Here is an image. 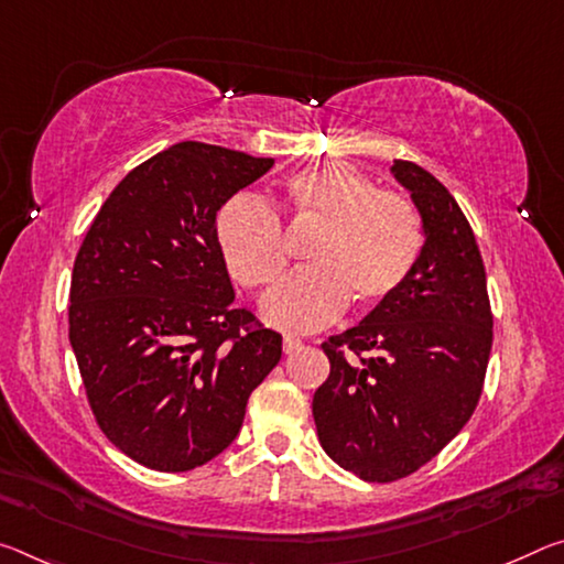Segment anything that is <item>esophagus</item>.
<instances>
[{
  "label": "esophagus",
  "instance_id": "1",
  "mask_svg": "<svg viewBox=\"0 0 564 564\" xmlns=\"http://www.w3.org/2000/svg\"><path fill=\"white\" fill-rule=\"evenodd\" d=\"M301 348H303V344L299 341V338H291V336L283 338V354H299Z\"/></svg>",
  "mask_w": 564,
  "mask_h": 564
}]
</instances>
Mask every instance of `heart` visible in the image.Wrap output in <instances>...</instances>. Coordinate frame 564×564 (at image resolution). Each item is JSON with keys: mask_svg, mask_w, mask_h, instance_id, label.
I'll use <instances>...</instances> for the list:
<instances>
[{"mask_svg": "<svg viewBox=\"0 0 564 564\" xmlns=\"http://www.w3.org/2000/svg\"><path fill=\"white\" fill-rule=\"evenodd\" d=\"M291 216L318 228L303 263L261 301V316L289 334L334 324L348 303L373 308L404 289L424 250V226L404 195L377 191L346 165H316L285 181ZM218 246L248 291L271 285L285 265L281 218L271 205L238 195L218 213Z\"/></svg>", "mask_w": 564, "mask_h": 564, "instance_id": "obj_1", "label": "heart"}]
</instances>
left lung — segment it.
<instances>
[{"label": "left lung", "instance_id": "left-lung-1", "mask_svg": "<svg viewBox=\"0 0 564 564\" xmlns=\"http://www.w3.org/2000/svg\"><path fill=\"white\" fill-rule=\"evenodd\" d=\"M424 226L404 289L321 344L318 442L364 481H397L434 459L475 414L491 351L487 273L452 193L409 160L391 165Z\"/></svg>", "mask_w": 564, "mask_h": 564}]
</instances>
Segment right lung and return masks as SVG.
Segmentation results:
<instances>
[{
    "mask_svg": "<svg viewBox=\"0 0 564 564\" xmlns=\"http://www.w3.org/2000/svg\"><path fill=\"white\" fill-rule=\"evenodd\" d=\"M273 158L177 142L130 170L79 246L69 344L102 434L155 471L230 446L281 334L236 308L216 216Z\"/></svg>",
    "mask_w": 564,
    "mask_h": 564,
    "instance_id": "obj_1",
    "label": "right lung"
}]
</instances>
